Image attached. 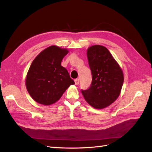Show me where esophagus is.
<instances>
[{"label": "esophagus", "instance_id": "34e87169", "mask_svg": "<svg viewBox=\"0 0 152 152\" xmlns=\"http://www.w3.org/2000/svg\"><path fill=\"white\" fill-rule=\"evenodd\" d=\"M75 84H76V85H78V84H79V82H80V80H79L78 78L75 79Z\"/></svg>", "mask_w": 152, "mask_h": 152}]
</instances>
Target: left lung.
<instances>
[{"mask_svg": "<svg viewBox=\"0 0 152 152\" xmlns=\"http://www.w3.org/2000/svg\"><path fill=\"white\" fill-rule=\"evenodd\" d=\"M87 55L93 79L89 89L82 90V93L91 106L103 109L117 99L124 75L118 63L104 46H92L87 49Z\"/></svg>", "mask_w": 152, "mask_h": 152, "instance_id": "8db88e82", "label": "left lung"}]
</instances>
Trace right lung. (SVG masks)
<instances>
[{"label": "right lung", "mask_w": 152, "mask_h": 152, "mask_svg": "<svg viewBox=\"0 0 152 152\" xmlns=\"http://www.w3.org/2000/svg\"><path fill=\"white\" fill-rule=\"evenodd\" d=\"M69 51L50 46L34 59L27 73L26 87L37 103L48 105L57 102L67 88L75 84L61 61Z\"/></svg>", "instance_id": "add662e5"}]
</instances>
